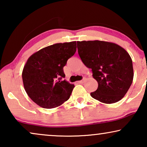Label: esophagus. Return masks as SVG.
Wrapping results in <instances>:
<instances>
[{"label": "esophagus", "instance_id": "obj_1", "mask_svg": "<svg viewBox=\"0 0 147 147\" xmlns=\"http://www.w3.org/2000/svg\"><path fill=\"white\" fill-rule=\"evenodd\" d=\"M85 81H86V78H84V79H83V80H80V81H79V82H78V83H79V84H83V83H84V82H85Z\"/></svg>", "mask_w": 147, "mask_h": 147}]
</instances>
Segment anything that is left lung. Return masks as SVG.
Here are the masks:
<instances>
[{
  "instance_id": "left-lung-1",
  "label": "left lung",
  "mask_w": 147,
  "mask_h": 147,
  "mask_svg": "<svg viewBox=\"0 0 147 147\" xmlns=\"http://www.w3.org/2000/svg\"><path fill=\"white\" fill-rule=\"evenodd\" d=\"M82 62L92 69L98 89L94 99L105 104L117 102L128 92L133 80V67L127 51L117 44L102 41H77Z\"/></svg>"
}]
</instances>
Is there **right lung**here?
Masks as SVG:
<instances>
[{
  "label": "right lung",
  "instance_id": "right-lung-1",
  "mask_svg": "<svg viewBox=\"0 0 147 147\" xmlns=\"http://www.w3.org/2000/svg\"><path fill=\"white\" fill-rule=\"evenodd\" d=\"M76 41L56 43L33 54L23 68L25 90L33 101L43 108L57 107L69 99L74 84L65 80L63 67L76 51Z\"/></svg>",
  "mask_w": 147,
  "mask_h": 147
}]
</instances>
